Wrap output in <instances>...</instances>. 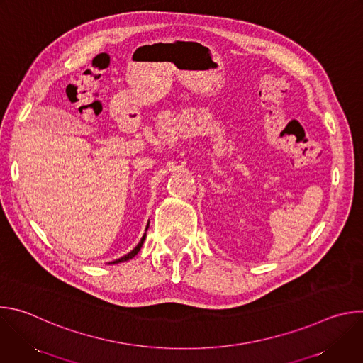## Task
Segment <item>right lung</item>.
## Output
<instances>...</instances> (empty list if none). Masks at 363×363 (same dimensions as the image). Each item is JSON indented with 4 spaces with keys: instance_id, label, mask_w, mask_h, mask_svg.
I'll return each mask as SVG.
<instances>
[{
    "instance_id": "1",
    "label": "right lung",
    "mask_w": 363,
    "mask_h": 363,
    "mask_svg": "<svg viewBox=\"0 0 363 363\" xmlns=\"http://www.w3.org/2000/svg\"><path fill=\"white\" fill-rule=\"evenodd\" d=\"M149 225V224H147ZM146 230H147V227H146ZM145 237H146V234L142 237V240L139 241V244L130 251V252H128L126 255H123V257H121V258H118V260H115V262H112V263H109V264H118V263H123V262H128V260H130V258H133L138 252H139V250L142 248V244H143V241H145Z\"/></svg>"
}]
</instances>
